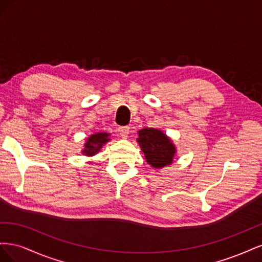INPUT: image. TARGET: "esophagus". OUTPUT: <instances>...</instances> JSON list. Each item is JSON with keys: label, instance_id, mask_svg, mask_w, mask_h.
<instances>
[{"label": "esophagus", "instance_id": "obj_1", "mask_svg": "<svg viewBox=\"0 0 262 262\" xmlns=\"http://www.w3.org/2000/svg\"><path fill=\"white\" fill-rule=\"evenodd\" d=\"M129 131H130L129 126H119V129H118L119 136H120L122 139H126V138H128Z\"/></svg>", "mask_w": 262, "mask_h": 262}]
</instances>
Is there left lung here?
Instances as JSON below:
<instances>
[{
    "label": "left lung",
    "mask_w": 262,
    "mask_h": 262,
    "mask_svg": "<svg viewBox=\"0 0 262 262\" xmlns=\"http://www.w3.org/2000/svg\"><path fill=\"white\" fill-rule=\"evenodd\" d=\"M138 144L150 167L162 169L172 164L177 148L166 133L160 129L144 128L138 131Z\"/></svg>",
    "instance_id": "left-lung-1"
}]
</instances>
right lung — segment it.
<instances>
[{
    "label": "right lung",
    "mask_w": 262,
    "mask_h": 262,
    "mask_svg": "<svg viewBox=\"0 0 262 262\" xmlns=\"http://www.w3.org/2000/svg\"><path fill=\"white\" fill-rule=\"evenodd\" d=\"M110 141V133L107 132H96L86 139L84 147L82 148L81 153L85 156L92 157L100 152L101 147Z\"/></svg>",
    "instance_id": "right-lung-1"
}]
</instances>
